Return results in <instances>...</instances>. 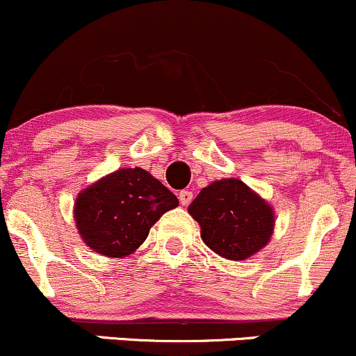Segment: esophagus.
<instances>
[{"label":"esophagus","instance_id":"1","mask_svg":"<svg viewBox=\"0 0 356 356\" xmlns=\"http://www.w3.org/2000/svg\"><path fill=\"white\" fill-rule=\"evenodd\" d=\"M179 201H181L182 206H187L191 201H193V193H191V191H187V189L181 191V193H179Z\"/></svg>","mask_w":356,"mask_h":356}]
</instances>
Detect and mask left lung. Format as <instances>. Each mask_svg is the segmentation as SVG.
<instances>
[{
    "label": "left lung",
    "mask_w": 356,
    "mask_h": 356,
    "mask_svg": "<svg viewBox=\"0 0 356 356\" xmlns=\"http://www.w3.org/2000/svg\"><path fill=\"white\" fill-rule=\"evenodd\" d=\"M187 211L201 226L202 241L222 259L235 261L260 252L275 225L272 206L238 179L211 182Z\"/></svg>",
    "instance_id": "8db88e82"
}]
</instances>
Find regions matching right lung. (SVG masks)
I'll return each mask as SVG.
<instances>
[{
	"mask_svg": "<svg viewBox=\"0 0 356 356\" xmlns=\"http://www.w3.org/2000/svg\"><path fill=\"white\" fill-rule=\"evenodd\" d=\"M179 201L147 170L120 169L81 191L74 220L89 248L123 259L145 241L152 226Z\"/></svg>",
	"mask_w": 356,
	"mask_h": 356,
	"instance_id": "1",
	"label": "right lung"
}]
</instances>
